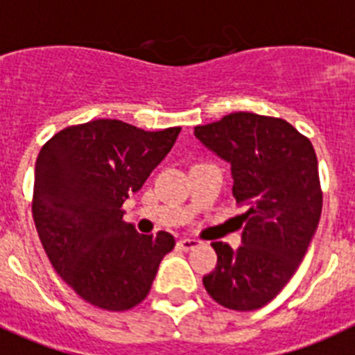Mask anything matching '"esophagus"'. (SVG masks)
<instances>
[{
	"label": "esophagus",
	"mask_w": 355,
	"mask_h": 355,
	"mask_svg": "<svg viewBox=\"0 0 355 355\" xmlns=\"http://www.w3.org/2000/svg\"><path fill=\"white\" fill-rule=\"evenodd\" d=\"M198 245H200V242L195 240V238H182V240L178 242V247H180L182 251H193V249H196Z\"/></svg>",
	"instance_id": "1"
}]
</instances>
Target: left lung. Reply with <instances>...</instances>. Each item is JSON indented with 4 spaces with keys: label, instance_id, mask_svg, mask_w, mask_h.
<instances>
[{
    "label": "left lung",
    "instance_id": "1",
    "mask_svg": "<svg viewBox=\"0 0 355 355\" xmlns=\"http://www.w3.org/2000/svg\"><path fill=\"white\" fill-rule=\"evenodd\" d=\"M196 139L231 164L233 196L247 205L242 242L211 243L216 269L204 287L231 311H256L274 300L302 263L323 207L312 142L293 124L251 112L195 128Z\"/></svg>",
    "mask_w": 355,
    "mask_h": 355
}]
</instances>
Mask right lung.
<instances>
[{
  "label": "right lung",
  "instance_id": "add662e5",
  "mask_svg": "<svg viewBox=\"0 0 355 355\" xmlns=\"http://www.w3.org/2000/svg\"><path fill=\"white\" fill-rule=\"evenodd\" d=\"M180 128L144 132L115 119L68 126L41 148L32 216L55 272L73 293L103 311H130L150 293L164 256L175 247L166 231L139 234L122 220L169 153Z\"/></svg>",
  "mask_w": 355,
  "mask_h": 355
}]
</instances>
